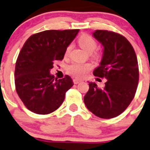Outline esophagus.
Masks as SVG:
<instances>
[{
  "instance_id": "esophagus-1",
  "label": "esophagus",
  "mask_w": 150,
  "mask_h": 150,
  "mask_svg": "<svg viewBox=\"0 0 150 150\" xmlns=\"http://www.w3.org/2000/svg\"><path fill=\"white\" fill-rule=\"evenodd\" d=\"M81 80H79V79H75L74 80H73V82H74V84H79V82H81Z\"/></svg>"
}]
</instances>
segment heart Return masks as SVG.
<instances>
[{"label": "heart", "mask_w": 150, "mask_h": 150, "mask_svg": "<svg viewBox=\"0 0 150 150\" xmlns=\"http://www.w3.org/2000/svg\"><path fill=\"white\" fill-rule=\"evenodd\" d=\"M79 43L83 50L88 52V53L93 52L97 48V45H98L96 40H94L92 36L88 34L81 35L79 39ZM70 50H71V46H69L67 48L66 52L68 53ZM93 56L97 57L98 54L93 53ZM91 69V67L88 64L81 65V64L73 63L68 67V73L77 79H81V78L85 77L88 74V72L90 71Z\"/></svg>", "instance_id": "obj_1"}]
</instances>
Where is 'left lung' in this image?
<instances>
[{"instance_id":"left-lung-1","label":"left lung","mask_w":150,"mask_h":150,"mask_svg":"<svg viewBox=\"0 0 150 150\" xmlns=\"http://www.w3.org/2000/svg\"><path fill=\"white\" fill-rule=\"evenodd\" d=\"M93 36L104 46L102 59L93 74L108 81L104 88L89 82L84 102L94 115L110 119L122 114L135 96L139 81L138 62L133 46L124 36L100 30L94 31Z\"/></svg>"}]
</instances>
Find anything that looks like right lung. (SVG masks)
Wrapping results in <instances>:
<instances>
[{
  "instance_id": "1",
  "label": "right lung",
  "mask_w": 150,
  "mask_h": 150,
  "mask_svg": "<svg viewBox=\"0 0 150 150\" xmlns=\"http://www.w3.org/2000/svg\"><path fill=\"white\" fill-rule=\"evenodd\" d=\"M79 30H45L28 38L21 49L15 66V87L23 104L30 111L48 114L55 111L73 86L69 75L55 79L50 69L62 60L69 45Z\"/></svg>"
}]
</instances>
